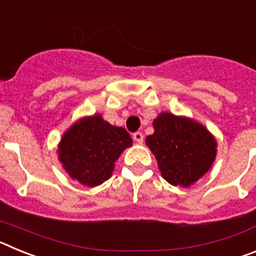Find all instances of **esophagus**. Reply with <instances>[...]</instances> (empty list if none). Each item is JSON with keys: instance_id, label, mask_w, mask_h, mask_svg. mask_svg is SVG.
I'll return each mask as SVG.
<instances>
[{"instance_id": "1", "label": "esophagus", "mask_w": 256, "mask_h": 256, "mask_svg": "<svg viewBox=\"0 0 256 256\" xmlns=\"http://www.w3.org/2000/svg\"><path fill=\"white\" fill-rule=\"evenodd\" d=\"M133 140H134L137 144H142V142H144V134H142L141 132L133 133Z\"/></svg>"}]
</instances>
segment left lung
<instances>
[{
  "label": "left lung",
  "instance_id": "left-lung-1",
  "mask_svg": "<svg viewBox=\"0 0 256 256\" xmlns=\"http://www.w3.org/2000/svg\"><path fill=\"white\" fill-rule=\"evenodd\" d=\"M152 126L154 133L146 137V144L166 182L186 188L210 170L218 144L206 126L192 118L166 112H160Z\"/></svg>",
  "mask_w": 256,
  "mask_h": 256
}]
</instances>
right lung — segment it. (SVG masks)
Wrapping results in <instances>:
<instances>
[{"label":"right lung","instance_id":"right-lung-1","mask_svg":"<svg viewBox=\"0 0 256 256\" xmlns=\"http://www.w3.org/2000/svg\"><path fill=\"white\" fill-rule=\"evenodd\" d=\"M132 144L124 128L112 126L101 114H94L80 118L65 130L56 152L72 180L96 187L112 177L115 162Z\"/></svg>","mask_w":256,"mask_h":256}]
</instances>
